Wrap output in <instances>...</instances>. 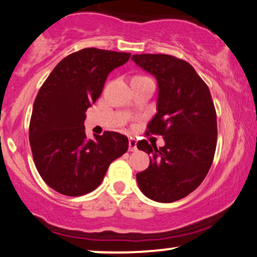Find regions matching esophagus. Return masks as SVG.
I'll return each mask as SVG.
<instances>
[{
    "mask_svg": "<svg viewBox=\"0 0 257 257\" xmlns=\"http://www.w3.org/2000/svg\"><path fill=\"white\" fill-rule=\"evenodd\" d=\"M138 148H137V140L134 139V138H131L129 139V151H137Z\"/></svg>",
    "mask_w": 257,
    "mask_h": 257,
    "instance_id": "esophagus-1",
    "label": "esophagus"
}]
</instances>
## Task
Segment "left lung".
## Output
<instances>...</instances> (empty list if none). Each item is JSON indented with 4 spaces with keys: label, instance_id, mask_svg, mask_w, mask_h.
<instances>
[{
    "label": "left lung",
    "instance_id": "1",
    "mask_svg": "<svg viewBox=\"0 0 257 257\" xmlns=\"http://www.w3.org/2000/svg\"><path fill=\"white\" fill-rule=\"evenodd\" d=\"M159 84L157 113L146 135H161L165 146L140 140L137 146L151 155L150 166L137 174L144 195L157 202L185 197L210 171L217 144L216 109L210 90L187 61L170 55L143 53L132 57Z\"/></svg>",
    "mask_w": 257,
    "mask_h": 257
}]
</instances>
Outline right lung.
I'll return each mask as SVG.
<instances>
[{
  "mask_svg": "<svg viewBox=\"0 0 257 257\" xmlns=\"http://www.w3.org/2000/svg\"><path fill=\"white\" fill-rule=\"evenodd\" d=\"M131 53L83 49L64 57L34 101L29 142L36 170L49 187L67 196L95 190L107 168L128 150V138L105 132L86 139L85 111L100 97L109 73Z\"/></svg>",
  "mask_w": 257,
  "mask_h": 257,
  "instance_id": "obj_1",
  "label": "right lung"
}]
</instances>
